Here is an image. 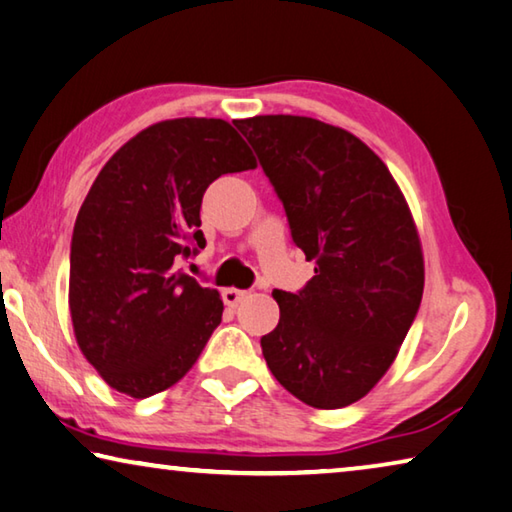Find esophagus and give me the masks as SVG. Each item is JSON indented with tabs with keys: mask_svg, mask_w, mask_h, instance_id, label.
<instances>
[{
	"mask_svg": "<svg viewBox=\"0 0 512 512\" xmlns=\"http://www.w3.org/2000/svg\"><path fill=\"white\" fill-rule=\"evenodd\" d=\"M248 296V291H243V289H234V287H230V289H225L223 291V300H225V305H230V307H237L243 298Z\"/></svg>",
	"mask_w": 512,
	"mask_h": 512,
	"instance_id": "obj_1",
	"label": "esophagus"
}]
</instances>
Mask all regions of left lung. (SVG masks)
I'll list each match as a JSON object with an SVG mask.
<instances>
[{
    "instance_id": "obj_1",
    "label": "left lung",
    "mask_w": 512,
    "mask_h": 512,
    "mask_svg": "<svg viewBox=\"0 0 512 512\" xmlns=\"http://www.w3.org/2000/svg\"><path fill=\"white\" fill-rule=\"evenodd\" d=\"M314 259L298 291H273L280 321L262 337L275 380L312 408L360 401L385 376L419 312L424 257L387 166L358 136L305 116L234 120Z\"/></svg>"
}]
</instances>
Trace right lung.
<instances>
[{"label": "right lung", "instance_id": "right-lung-1", "mask_svg": "<svg viewBox=\"0 0 512 512\" xmlns=\"http://www.w3.org/2000/svg\"><path fill=\"white\" fill-rule=\"evenodd\" d=\"M255 166L230 123L175 118L129 139L95 177L72 230L70 316L109 387L148 399L196 364L223 300L180 264L205 248L207 186Z\"/></svg>", "mask_w": 512, "mask_h": 512}]
</instances>
